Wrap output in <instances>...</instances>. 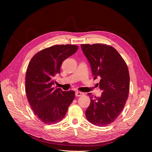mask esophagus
Segmentation results:
<instances>
[{"label":"esophagus","instance_id":"1","mask_svg":"<svg viewBox=\"0 0 152 152\" xmlns=\"http://www.w3.org/2000/svg\"><path fill=\"white\" fill-rule=\"evenodd\" d=\"M83 94H84L82 93H81V92H79V91H76L75 92V96H77V97H79V96H82Z\"/></svg>","mask_w":152,"mask_h":152}]
</instances>
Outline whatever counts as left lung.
I'll list each match as a JSON object with an SVG mask.
<instances>
[{"label": "left lung", "instance_id": "obj_1", "mask_svg": "<svg viewBox=\"0 0 152 152\" xmlns=\"http://www.w3.org/2000/svg\"><path fill=\"white\" fill-rule=\"evenodd\" d=\"M81 48L90 63L94 79H100L98 86L103 91L101 97L91 96L86 117L95 126H107L121 114L128 98L130 77L127 64L110 45L81 44Z\"/></svg>", "mask_w": 152, "mask_h": 152}]
</instances>
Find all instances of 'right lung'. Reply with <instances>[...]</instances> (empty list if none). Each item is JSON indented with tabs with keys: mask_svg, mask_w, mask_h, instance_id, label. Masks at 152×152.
I'll list each match as a JSON object with an SVG mask.
<instances>
[{
	"mask_svg": "<svg viewBox=\"0 0 152 152\" xmlns=\"http://www.w3.org/2000/svg\"><path fill=\"white\" fill-rule=\"evenodd\" d=\"M75 45H56L35 54L26 72L27 99L39 120L47 124L59 122L64 118L75 98L73 91L54 89V78L60 73L63 61L77 52Z\"/></svg>",
	"mask_w": 152,
	"mask_h": 152,
	"instance_id": "1",
	"label": "right lung"
}]
</instances>
